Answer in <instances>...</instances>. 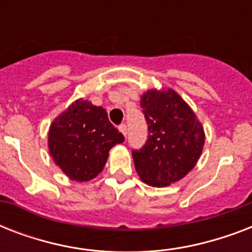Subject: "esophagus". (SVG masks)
Here are the masks:
<instances>
[{
  "instance_id": "1",
  "label": "esophagus",
  "mask_w": 252,
  "mask_h": 252,
  "mask_svg": "<svg viewBox=\"0 0 252 252\" xmlns=\"http://www.w3.org/2000/svg\"><path fill=\"white\" fill-rule=\"evenodd\" d=\"M119 130L122 132L124 136H126V124H122V126H119Z\"/></svg>"
}]
</instances>
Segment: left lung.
Wrapping results in <instances>:
<instances>
[{
	"instance_id": "obj_1",
	"label": "left lung",
	"mask_w": 252,
	"mask_h": 252,
	"mask_svg": "<svg viewBox=\"0 0 252 252\" xmlns=\"http://www.w3.org/2000/svg\"><path fill=\"white\" fill-rule=\"evenodd\" d=\"M140 106L148 123V140L132 152L134 167L146 184L166 187L195 167L203 152L204 129L191 107L171 89L148 90Z\"/></svg>"
}]
</instances>
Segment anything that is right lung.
<instances>
[{"label":"right lung","mask_w":252,"mask_h":252,"mask_svg":"<svg viewBox=\"0 0 252 252\" xmlns=\"http://www.w3.org/2000/svg\"><path fill=\"white\" fill-rule=\"evenodd\" d=\"M124 136L108 120L107 111L78 99L51 124L48 148L53 161L72 180L87 182L106 165L108 152Z\"/></svg>","instance_id":"1"}]
</instances>
